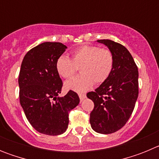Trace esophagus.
<instances>
[{"label": "esophagus", "mask_w": 159, "mask_h": 159, "mask_svg": "<svg viewBox=\"0 0 159 159\" xmlns=\"http://www.w3.org/2000/svg\"><path fill=\"white\" fill-rule=\"evenodd\" d=\"M79 97H80V101L82 102V101L86 98V95H85V94H79Z\"/></svg>", "instance_id": "34e87169"}]
</instances>
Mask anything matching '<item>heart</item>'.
<instances>
[{
	"mask_svg": "<svg viewBox=\"0 0 159 159\" xmlns=\"http://www.w3.org/2000/svg\"><path fill=\"white\" fill-rule=\"evenodd\" d=\"M114 66L111 52L96 46L83 45L71 52V59L62 55L57 58L56 69L61 77L68 79L80 67V75L65 83V88L84 92L96 84L103 83L110 76Z\"/></svg>",
	"mask_w": 159,
	"mask_h": 159,
	"instance_id": "heart-1",
	"label": "heart"
}]
</instances>
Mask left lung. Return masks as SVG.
I'll return each instance as SVG.
<instances>
[{"label":"left lung","mask_w":159,"mask_h":159,"mask_svg":"<svg viewBox=\"0 0 159 159\" xmlns=\"http://www.w3.org/2000/svg\"><path fill=\"white\" fill-rule=\"evenodd\" d=\"M114 57L110 76L95 92L87 94L94 102L90 114L92 128L99 134H111L126 124L139 95V71L134 59L124 46L111 40H99Z\"/></svg>","instance_id":"1"}]
</instances>
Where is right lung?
Instances as JSON below:
<instances>
[{
    "mask_svg": "<svg viewBox=\"0 0 159 159\" xmlns=\"http://www.w3.org/2000/svg\"><path fill=\"white\" fill-rule=\"evenodd\" d=\"M67 46L59 42H44L27 52L18 79L20 102L35 130L48 135H59L68 126V113L80 102L75 92L59 96L63 82L56 62Z\"/></svg>",
    "mask_w": 159,
    "mask_h": 159,
    "instance_id": "1",
    "label": "right lung"
}]
</instances>
